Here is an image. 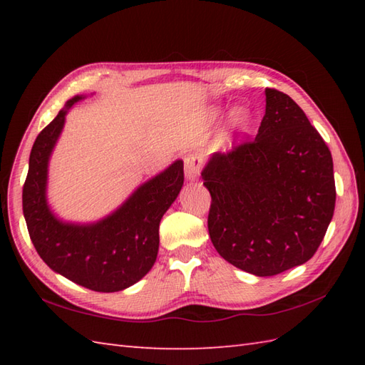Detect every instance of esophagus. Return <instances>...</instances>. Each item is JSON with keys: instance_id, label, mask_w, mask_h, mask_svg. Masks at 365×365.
<instances>
[{"instance_id": "obj_1", "label": "esophagus", "mask_w": 365, "mask_h": 365, "mask_svg": "<svg viewBox=\"0 0 365 365\" xmlns=\"http://www.w3.org/2000/svg\"><path fill=\"white\" fill-rule=\"evenodd\" d=\"M200 170H202V158L199 157L197 153H191L185 158V177L188 180H195L200 175Z\"/></svg>"}]
</instances>
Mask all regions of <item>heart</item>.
I'll use <instances>...</instances> for the list:
<instances>
[{
	"instance_id": "1",
	"label": "heart",
	"mask_w": 365,
	"mask_h": 365,
	"mask_svg": "<svg viewBox=\"0 0 365 365\" xmlns=\"http://www.w3.org/2000/svg\"><path fill=\"white\" fill-rule=\"evenodd\" d=\"M234 118H235V122L240 123V125H243V123L246 122V115H245V113H242V111H237Z\"/></svg>"
}]
</instances>
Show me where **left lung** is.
<instances>
[{"label":"left lung","mask_w":365,"mask_h":365,"mask_svg":"<svg viewBox=\"0 0 365 365\" xmlns=\"http://www.w3.org/2000/svg\"><path fill=\"white\" fill-rule=\"evenodd\" d=\"M265 94L257 136L215 153L202 170L215 250L255 276L311 259L336 207L329 147L289 96L271 88Z\"/></svg>","instance_id":"8db88e82"}]
</instances>
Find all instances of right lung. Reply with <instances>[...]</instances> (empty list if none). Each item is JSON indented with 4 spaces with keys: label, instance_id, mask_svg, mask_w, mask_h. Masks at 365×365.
I'll use <instances>...</instances> for the list:
<instances>
[{
    "label": "right lung",
    "instance_id": "obj_1",
    "mask_svg": "<svg viewBox=\"0 0 365 365\" xmlns=\"http://www.w3.org/2000/svg\"><path fill=\"white\" fill-rule=\"evenodd\" d=\"M81 97L68 100L71 108ZM66 110L37 135L23 185V215L37 254L53 271L94 292H119L143 279L157 260L163 215L183 185V161L138 188L118 212L92 226L58 221L46 207V165Z\"/></svg>",
    "mask_w": 365,
    "mask_h": 365
}]
</instances>
